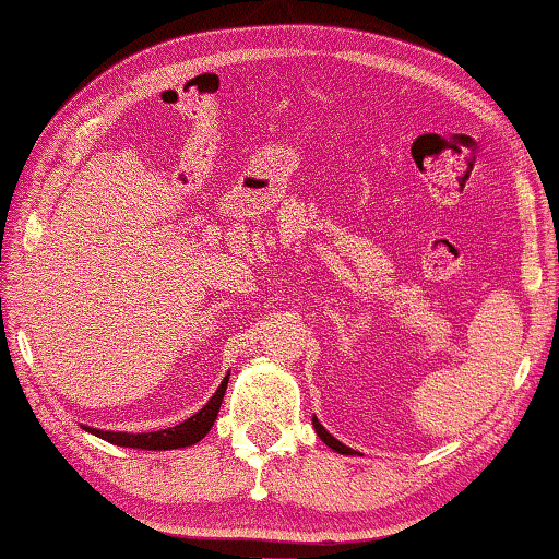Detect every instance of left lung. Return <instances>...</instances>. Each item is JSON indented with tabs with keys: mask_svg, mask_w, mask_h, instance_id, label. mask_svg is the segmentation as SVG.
I'll return each instance as SVG.
<instances>
[{
	"mask_svg": "<svg viewBox=\"0 0 559 559\" xmlns=\"http://www.w3.org/2000/svg\"><path fill=\"white\" fill-rule=\"evenodd\" d=\"M313 428H316V432H318V438H321L328 448L331 450H335V453H341V455H356V450L353 448H348V445H343L341 440H335L331 432H328L321 423H318V418L313 415Z\"/></svg>",
	"mask_w": 559,
	"mask_h": 559,
	"instance_id": "obj_1",
	"label": "left lung"
}]
</instances>
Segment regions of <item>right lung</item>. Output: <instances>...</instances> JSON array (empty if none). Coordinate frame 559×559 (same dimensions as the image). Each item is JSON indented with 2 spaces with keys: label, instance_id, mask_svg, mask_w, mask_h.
<instances>
[{
  "label": "right lung",
  "instance_id": "right-lung-1",
  "mask_svg": "<svg viewBox=\"0 0 559 559\" xmlns=\"http://www.w3.org/2000/svg\"><path fill=\"white\" fill-rule=\"evenodd\" d=\"M226 385H228V376L224 378V383L218 385V391L211 395V401L203 405L199 413H193L189 420L174 425V428L154 430V432H111V430H99V428H86V425H82V428L86 432H92V436L111 442V445H121V448L176 450V448L197 445V442L206 436V432L211 430V425H214V420H216L221 401H224V393H226Z\"/></svg>",
  "mask_w": 559,
  "mask_h": 559
}]
</instances>
